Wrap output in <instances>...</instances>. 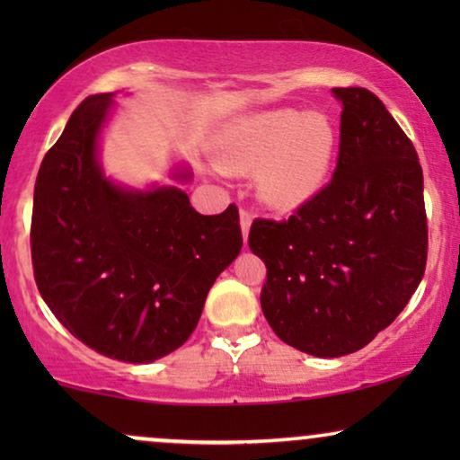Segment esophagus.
Returning <instances> with one entry per match:
<instances>
[{
    "label": "esophagus",
    "mask_w": 460,
    "mask_h": 460,
    "mask_svg": "<svg viewBox=\"0 0 460 460\" xmlns=\"http://www.w3.org/2000/svg\"><path fill=\"white\" fill-rule=\"evenodd\" d=\"M251 222H253V216H251V211L249 209H241V230H243L244 241H247V236H249Z\"/></svg>",
    "instance_id": "1"
}]
</instances>
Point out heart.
Instances as JSON below:
<instances>
[{"instance_id": "1", "label": "heart", "mask_w": 460, "mask_h": 460, "mask_svg": "<svg viewBox=\"0 0 460 460\" xmlns=\"http://www.w3.org/2000/svg\"><path fill=\"white\" fill-rule=\"evenodd\" d=\"M337 131L323 112L268 111L230 123L213 156L222 172L257 173V194L276 209L312 199L329 178Z\"/></svg>"}]
</instances>
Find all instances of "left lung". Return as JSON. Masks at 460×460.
I'll return each mask as SVG.
<instances>
[{"label": "left lung", "instance_id": "1", "mask_svg": "<svg viewBox=\"0 0 460 460\" xmlns=\"http://www.w3.org/2000/svg\"><path fill=\"white\" fill-rule=\"evenodd\" d=\"M341 111L335 173L288 219L257 217L261 310L282 341L318 358L354 354L387 329L427 263L423 169L385 104L332 87Z\"/></svg>", "mask_w": 460, "mask_h": 460}]
</instances>
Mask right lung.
I'll use <instances>...</instances> for the list:
<instances>
[{
    "instance_id": "add662e5",
    "label": "right lung",
    "mask_w": 460,
    "mask_h": 460,
    "mask_svg": "<svg viewBox=\"0 0 460 460\" xmlns=\"http://www.w3.org/2000/svg\"><path fill=\"white\" fill-rule=\"evenodd\" d=\"M111 98H85L43 156L31 257L43 301L73 337L102 356L146 364L188 341L243 234L236 205L200 216L175 186L140 192L104 178L96 155Z\"/></svg>"
}]
</instances>
